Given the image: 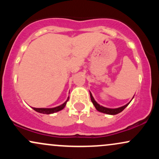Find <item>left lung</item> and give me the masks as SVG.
Here are the masks:
<instances>
[{"instance_id": "obj_1", "label": "left lung", "mask_w": 159, "mask_h": 159, "mask_svg": "<svg viewBox=\"0 0 159 159\" xmlns=\"http://www.w3.org/2000/svg\"><path fill=\"white\" fill-rule=\"evenodd\" d=\"M90 98H91V101H92V102H93V104L95 107L96 108V110H97L98 111H99V112L105 113V114H111V115H115V114H119V113L121 112V111H123L124 109H125V107H126L128 105H129V103H128L125 105H124V106L118 107V108H114V109L107 108V107H105L103 106H101L100 105H98V104L96 102V101H95L94 98L93 97L91 93H90Z\"/></svg>"}]
</instances>
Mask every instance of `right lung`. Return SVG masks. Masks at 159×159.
I'll return each instance as SVG.
<instances>
[{
  "mask_svg": "<svg viewBox=\"0 0 159 159\" xmlns=\"http://www.w3.org/2000/svg\"><path fill=\"white\" fill-rule=\"evenodd\" d=\"M68 101V99H67ZM66 102H65L63 105H60V106H57L56 107H53V108H36V107H33L34 111H37L39 113H42V114H53V113L57 112V111L62 110V109L64 108V107L66 105Z\"/></svg>",
  "mask_w": 159,
  "mask_h": 159,
  "instance_id": "right-lung-1",
  "label": "right lung"
}]
</instances>
